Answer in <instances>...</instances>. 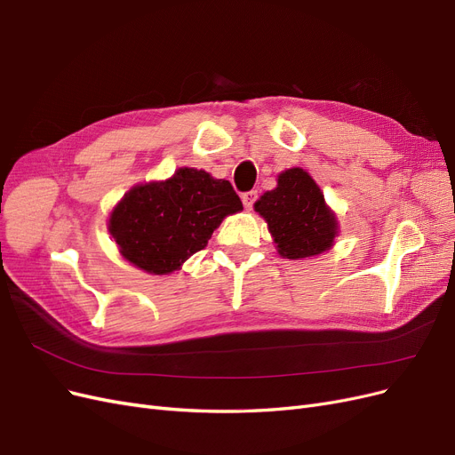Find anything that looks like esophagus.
<instances>
[{
    "instance_id": "1",
    "label": "esophagus",
    "mask_w": 455,
    "mask_h": 455,
    "mask_svg": "<svg viewBox=\"0 0 455 455\" xmlns=\"http://www.w3.org/2000/svg\"><path fill=\"white\" fill-rule=\"evenodd\" d=\"M257 198H259V191H257V189H251V191L243 193V195H242V200H243V206H245L247 210H251V208H253V204H255V202H257Z\"/></svg>"
}]
</instances>
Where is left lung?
<instances>
[{"label": "left lung", "mask_w": 455, "mask_h": 455, "mask_svg": "<svg viewBox=\"0 0 455 455\" xmlns=\"http://www.w3.org/2000/svg\"><path fill=\"white\" fill-rule=\"evenodd\" d=\"M255 212L266 219L279 255L287 259L321 255L338 234V221L324 204V195L301 168L284 171L277 188L255 202Z\"/></svg>", "instance_id": "obj_1"}]
</instances>
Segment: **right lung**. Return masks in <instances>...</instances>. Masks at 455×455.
<instances>
[{
  "label": "right lung",
  "mask_w": 455,
  "mask_h": 455,
  "mask_svg": "<svg viewBox=\"0 0 455 455\" xmlns=\"http://www.w3.org/2000/svg\"><path fill=\"white\" fill-rule=\"evenodd\" d=\"M243 210L230 181L180 168L166 181L132 188L110 215L122 255L148 274H171L208 245L230 213Z\"/></svg>",
  "instance_id": "add662e5"
}]
</instances>
